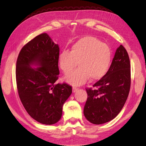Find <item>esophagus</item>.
<instances>
[{
  "instance_id": "obj_1",
  "label": "esophagus",
  "mask_w": 146,
  "mask_h": 146,
  "mask_svg": "<svg viewBox=\"0 0 146 146\" xmlns=\"http://www.w3.org/2000/svg\"><path fill=\"white\" fill-rule=\"evenodd\" d=\"M78 90V88H73V93H75V92H76V91H77Z\"/></svg>"
}]
</instances>
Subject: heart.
<instances>
[{
  "instance_id": "1",
  "label": "heart",
  "mask_w": 146,
  "mask_h": 146,
  "mask_svg": "<svg viewBox=\"0 0 146 146\" xmlns=\"http://www.w3.org/2000/svg\"><path fill=\"white\" fill-rule=\"evenodd\" d=\"M111 59V50L107 44L94 36H87L74 44L71 51H62L58 64L63 72L68 74L78 62L79 68L66 77L69 84L78 86L89 78L91 81L102 78L108 72Z\"/></svg>"
}]
</instances>
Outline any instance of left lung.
Wrapping results in <instances>:
<instances>
[{
  "mask_svg": "<svg viewBox=\"0 0 146 146\" xmlns=\"http://www.w3.org/2000/svg\"><path fill=\"white\" fill-rule=\"evenodd\" d=\"M131 66L126 49L120 45L116 51L107 74L86 88L88 98L84 114L94 124L110 122L122 110L131 86Z\"/></svg>",
  "mask_w": 146,
  "mask_h": 146,
  "instance_id": "8db88e82",
  "label": "left lung"
}]
</instances>
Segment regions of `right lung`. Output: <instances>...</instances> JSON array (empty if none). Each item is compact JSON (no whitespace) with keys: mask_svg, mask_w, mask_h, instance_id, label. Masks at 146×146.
Wrapping results in <instances>:
<instances>
[{"mask_svg":"<svg viewBox=\"0 0 146 146\" xmlns=\"http://www.w3.org/2000/svg\"><path fill=\"white\" fill-rule=\"evenodd\" d=\"M59 51L58 44L48 34L42 33L23 46L17 60L20 99L30 117L42 124H54L60 119L62 106L72 93L68 84L56 83Z\"/></svg>","mask_w":146,"mask_h":146,"instance_id":"1","label":"right lung"}]
</instances>
